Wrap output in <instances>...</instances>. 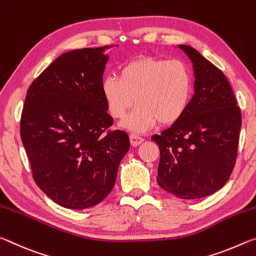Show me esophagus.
Wrapping results in <instances>:
<instances>
[{
  "label": "esophagus",
  "mask_w": 256,
  "mask_h": 256,
  "mask_svg": "<svg viewBox=\"0 0 256 256\" xmlns=\"http://www.w3.org/2000/svg\"><path fill=\"white\" fill-rule=\"evenodd\" d=\"M130 141H131V144L133 146H136L140 144H142V142L144 141V138L136 133H131V136H130Z\"/></svg>",
  "instance_id": "34e87169"
}]
</instances>
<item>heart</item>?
<instances>
[{"instance_id": "obj_1", "label": "heart", "mask_w": 256, "mask_h": 256, "mask_svg": "<svg viewBox=\"0 0 256 256\" xmlns=\"http://www.w3.org/2000/svg\"><path fill=\"white\" fill-rule=\"evenodd\" d=\"M193 92L190 66L178 58L164 60L142 56L120 68L118 76H106L102 94L112 118L122 120L134 105L123 126L144 132L159 122L170 125L188 110Z\"/></svg>"}]
</instances>
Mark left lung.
Instances as JSON below:
<instances>
[{"label":"left lung","instance_id":"8db88e82","mask_svg":"<svg viewBox=\"0 0 256 256\" xmlns=\"http://www.w3.org/2000/svg\"><path fill=\"white\" fill-rule=\"evenodd\" d=\"M193 63L194 94L182 118L154 136L160 150L157 182L180 198L211 196L236 164L240 110L224 73L193 47L178 45Z\"/></svg>","mask_w":256,"mask_h":256}]
</instances>
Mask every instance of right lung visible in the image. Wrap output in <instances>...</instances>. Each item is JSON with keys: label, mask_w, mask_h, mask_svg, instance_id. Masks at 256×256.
<instances>
[{"label": "right lung", "mask_w": 256, "mask_h": 256, "mask_svg": "<svg viewBox=\"0 0 256 256\" xmlns=\"http://www.w3.org/2000/svg\"><path fill=\"white\" fill-rule=\"evenodd\" d=\"M110 46L58 56L30 84L20 136L34 180L60 206L81 210L102 202L115 185L130 149L102 94Z\"/></svg>", "instance_id": "1"}]
</instances>
